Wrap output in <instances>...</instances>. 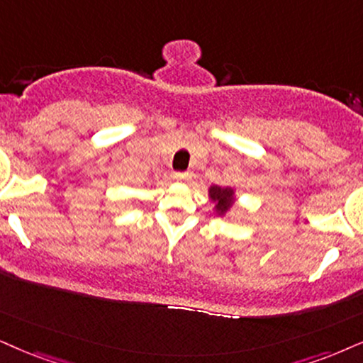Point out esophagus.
<instances>
[{"mask_svg":"<svg viewBox=\"0 0 363 363\" xmlns=\"http://www.w3.org/2000/svg\"><path fill=\"white\" fill-rule=\"evenodd\" d=\"M172 177L176 179V181H191L192 174L189 171H187V172H174Z\"/></svg>","mask_w":363,"mask_h":363,"instance_id":"34e87169","label":"esophagus"}]
</instances>
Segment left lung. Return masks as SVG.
<instances>
[{
  "mask_svg": "<svg viewBox=\"0 0 363 363\" xmlns=\"http://www.w3.org/2000/svg\"><path fill=\"white\" fill-rule=\"evenodd\" d=\"M209 197L213 203H216V206H214L216 214L224 216L229 209H231L233 203H235V189H233V187L211 186Z\"/></svg>",
  "mask_w": 363,
  "mask_h": 363,
  "instance_id": "obj_1",
  "label": "left lung"
}]
</instances>
